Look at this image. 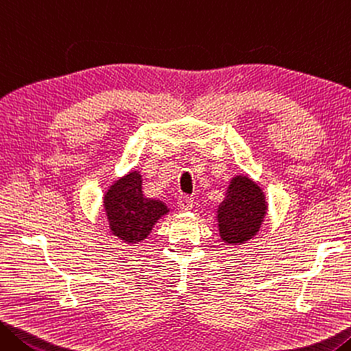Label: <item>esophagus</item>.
I'll return each instance as SVG.
<instances>
[{
  "instance_id": "esophagus-1",
  "label": "esophagus",
  "mask_w": 351,
  "mask_h": 351,
  "mask_svg": "<svg viewBox=\"0 0 351 351\" xmlns=\"http://www.w3.org/2000/svg\"><path fill=\"white\" fill-rule=\"evenodd\" d=\"M193 197L191 196H186V194H182L179 197V205L182 210H191L193 208Z\"/></svg>"
}]
</instances>
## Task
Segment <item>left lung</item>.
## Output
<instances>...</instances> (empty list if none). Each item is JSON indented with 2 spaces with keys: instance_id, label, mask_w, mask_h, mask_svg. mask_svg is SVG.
I'll list each match as a JSON object with an SVG mask.
<instances>
[{
  "instance_id": "left-lung-1",
  "label": "left lung",
  "mask_w": 351,
  "mask_h": 351,
  "mask_svg": "<svg viewBox=\"0 0 351 351\" xmlns=\"http://www.w3.org/2000/svg\"><path fill=\"white\" fill-rule=\"evenodd\" d=\"M266 210L260 186L245 176L234 177L217 208L221 238L228 244L245 243L260 230Z\"/></svg>"
}]
</instances>
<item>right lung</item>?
<instances>
[{
	"label": "right lung",
	"mask_w": 351,
	"mask_h": 351,
	"mask_svg": "<svg viewBox=\"0 0 351 351\" xmlns=\"http://www.w3.org/2000/svg\"><path fill=\"white\" fill-rule=\"evenodd\" d=\"M104 208L113 234L128 244L141 243L154 223L168 213L163 202L145 197L136 171L113 183L104 197Z\"/></svg>",
	"instance_id": "add662e5"
}]
</instances>
